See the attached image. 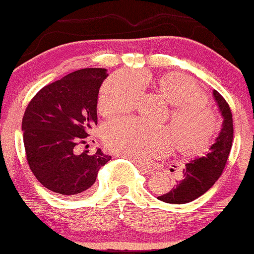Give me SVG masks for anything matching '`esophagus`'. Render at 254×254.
<instances>
[{"label":"esophagus","instance_id":"1","mask_svg":"<svg viewBox=\"0 0 254 254\" xmlns=\"http://www.w3.org/2000/svg\"><path fill=\"white\" fill-rule=\"evenodd\" d=\"M134 163H135V166L137 167V168H139V170L142 171L143 174H145V175H152V174H154V169L151 168V167L147 166V165H145V163L140 162V161H134Z\"/></svg>","mask_w":254,"mask_h":254}]
</instances>
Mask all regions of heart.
Returning a JSON list of instances; mask_svg holds the SVG:
<instances>
[{"mask_svg": "<svg viewBox=\"0 0 254 254\" xmlns=\"http://www.w3.org/2000/svg\"><path fill=\"white\" fill-rule=\"evenodd\" d=\"M143 83L148 80L141 74ZM157 92L170 103V130L150 126L136 119H121L106 123L102 128L105 147L119 156L132 160L160 157L176 142L180 153L198 157L209 149L218 131L213 111L205 104L206 96L194 80L176 72L162 75L157 80ZM143 86L136 76L118 72L107 78L98 93L97 109L103 115L132 111L142 96Z\"/></svg>", "mask_w": 254, "mask_h": 254, "instance_id": "1", "label": "heart"}]
</instances>
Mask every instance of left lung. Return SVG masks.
<instances>
[{
  "label": "left lung",
  "mask_w": 254,
  "mask_h": 254,
  "mask_svg": "<svg viewBox=\"0 0 254 254\" xmlns=\"http://www.w3.org/2000/svg\"><path fill=\"white\" fill-rule=\"evenodd\" d=\"M213 94L224 119L220 134L205 157L186 163L183 178L169 192L158 196L159 200L168 204H186L195 200L205 194L223 174L233 143V120L225 98L215 89Z\"/></svg>",
  "instance_id": "left-lung-1"
}]
</instances>
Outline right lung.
I'll use <instances>...</instances> for the list:
<instances>
[{
    "label": "right lung",
    "instance_id": "add662e5",
    "mask_svg": "<svg viewBox=\"0 0 254 254\" xmlns=\"http://www.w3.org/2000/svg\"><path fill=\"white\" fill-rule=\"evenodd\" d=\"M105 68H84L42 87L25 109L23 143L28 165L42 186L63 196L84 195L111 160L97 149L76 152L97 123L98 89Z\"/></svg>",
    "mask_w": 254,
    "mask_h": 254
}]
</instances>
